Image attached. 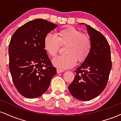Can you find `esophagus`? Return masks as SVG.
<instances>
[{
    "mask_svg": "<svg viewBox=\"0 0 121 121\" xmlns=\"http://www.w3.org/2000/svg\"><path fill=\"white\" fill-rule=\"evenodd\" d=\"M64 70H61L60 69H57V73H62L63 72Z\"/></svg>",
    "mask_w": 121,
    "mask_h": 121,
    "instance_id": "esophagus-1",
    "label": "esophagus"
}]
</instances>
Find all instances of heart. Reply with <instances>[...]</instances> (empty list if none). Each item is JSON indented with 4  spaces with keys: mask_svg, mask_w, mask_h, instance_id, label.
I'll return each mask as SVG.
<instances>
[{
    "mask_svg": "<svg viewBox=\"0 0 121 121\" xmlns=\"http://www.w3.org/2000/svg\"><path fill=\"white\" fill-rule=\"evenodd\" d=\"M61 44H67L66 54L58 56L52 60L53 65L60 69L73 67L80 61L84 60L91 52V43L90 37L74 28L64 29L59 34L49 33L44 40V48L50 56H55Z\"/></svg>",
    "mask_w": 121,
    "mask_h": 121,
    "instance_id": "1",
    "label": "heart"
}]
</instances>
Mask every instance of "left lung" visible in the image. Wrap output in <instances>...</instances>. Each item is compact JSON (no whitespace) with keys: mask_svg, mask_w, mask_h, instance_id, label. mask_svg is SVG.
<instances>
[{"mask_svg":"<svg viewBox=\"0 0 121 121\" xmlns=\"http://www.w3.org/2000/svg\"><path fill=\"white\" fill-rule=\"evenodd\" d=\"M86 28L91 43V52L75 70L74 80L68 86L70 93L81 101L91 100L104 91L112 67L110 48L106 39L89 25Z\"/></svg>","mask_w":121,"mask_h":121,"instance_id":"left-lung-1","label":"left lung"}]
</instances>
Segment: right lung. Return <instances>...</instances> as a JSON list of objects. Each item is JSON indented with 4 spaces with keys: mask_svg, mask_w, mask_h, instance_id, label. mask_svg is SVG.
Masks as SVG:
<instances>
[{
    "mask_svg": "<svg viewBox=\"0 0 121 121\" xmlns=\"http://www.w3.org/2000/svg\"><path fill=\"white\" fill-rule=\"evenodd\" d=\"M57 27L49 21L35 19L19 27L11 39L9 70L16 89L26 98L42 95L57 73L44 49L45 36Z\"/></svg>",
    "mask_w": 121,
    "mask_h": 121,
    "instance_id": "obj_1",
    "label": "right lung"
}]
</instances>
